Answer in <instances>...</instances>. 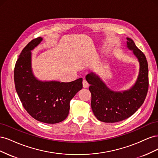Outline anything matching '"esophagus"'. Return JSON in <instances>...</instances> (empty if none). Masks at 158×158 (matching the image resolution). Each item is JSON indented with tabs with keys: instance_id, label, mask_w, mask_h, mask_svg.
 Returning <instances> with one entry per match:
<instances>
[{
	"instance_id": "obj_1",
	"label": "esophagus",
	"mask_w": 158,
	"mask_h": 158,
	"mask_svg": "<svg viewBox=\"0 0 158 158\" xmlns=\"http://www.w3.org/2000/svg\"><path fill=\"white\" fill-rule=\"evenodd\" d=\"M82 84H83V87L84 88H88L89 86V84H88V82L85 80H83Z\"/></svg>"
}]
</instances>
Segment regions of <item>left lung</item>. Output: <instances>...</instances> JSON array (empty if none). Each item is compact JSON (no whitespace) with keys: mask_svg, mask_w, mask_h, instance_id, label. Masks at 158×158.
Returning <instances> with one entry per match:
<instances>
[{"mask_svg":"<svg viewBox=\"0 0 158 158\" xmlns=\"http://www.w3.org/2000/svg\"><path fill=\"white\" fill-rule=\"evenodd\" d=\"M127 47L133 51L140 63V70L135 84L128 90L113 92L109 89L94 73L85 76L91 84V106L94 115L104 123H116L130 117L144 103L148 90V66L144 54L131 38H127Z\"/></svg>","mask_w":158,"mask_h":158,"instance_id":"obj_1","label":"left lung"}]
</instances>
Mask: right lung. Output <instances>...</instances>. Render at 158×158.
<instances>
[{"mask_svg": "<svg viewBox=\"0 0 158 158\" xmlns=\"http://www.w3.org/2000/svg\"><path fill=\"white\" fill-rule=\"evenodd\" d=\"M42 40L41 37L35 38L22 51L14 68V84L23 107L33 118L55 124L67 117L70 100L82 88V78L70 82L36 79L31 71V51Z\"/></svg>", "mask_w": 158, "mask_h": 158, "instance_id": "add662e5", "label": "right lung"}]
</instances>
